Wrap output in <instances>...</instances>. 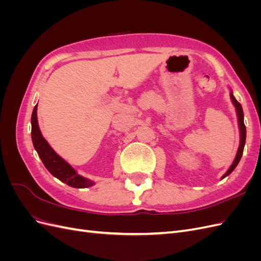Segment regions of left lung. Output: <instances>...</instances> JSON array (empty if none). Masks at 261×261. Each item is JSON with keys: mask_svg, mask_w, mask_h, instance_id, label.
<instances>
[{"mask_svg": "<svg viewBox=\"0 0 261 261\" xmlns=\"http://www.w3.org/2000/svg\"><path fill=\"white\" fill-rule=\"evenodd\" d=\"M230 97H231V100H232V103L234 105L235 109H236V114H238V122H239V128H240V146H239V149H238V152H236V155H235V159L232 163V165L230 167V169H228L226 171L225 174L221 177V179L226 177L227 175H230L231 173L234 171V169L238 167V164L241 160V158L243 155V151H244V147H245V143H246V127H245V124H244V112H243V108L241 106L240 102L235 99V97L233 96V92L231 90L230 92Z\"/></svg>", "mask_w": 261, "mask_h": 261, "instance_id": "obj_1", "label": "left lung"}]
</instances>
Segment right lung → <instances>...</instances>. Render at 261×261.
<instances>
[{
  "instance_id": "add662e5",
  "label": "right lung",
  "mask_w": 261,
  "mask_h": 261,
  "mask_svg": "<svg viewBox=\"0 0 261 261\" xmlns=\"http://www.w3.org/2000/svg\"><path fill=\"white\" fill-rule=\"evenodd\" d=\"M37 107L38 105H36L34 108L33 115H31V139H33L36 151L38 152V155L40 156L46 170L54 177L59 178L68 186L75 188H87L92 186L94 184L92 180L77 174V172L63 158L55 152L48 144V141L43 138L38 124Z\"/></svg>"
}]
</instances>
